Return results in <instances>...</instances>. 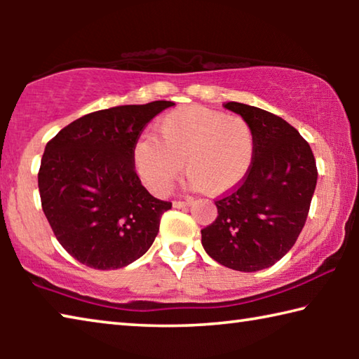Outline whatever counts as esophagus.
<instances>
[{
    "instance_id": "1",
    "label": "esophagus",
    "mask_w": 359,
    "mask_h": 359,
    "mask_svg": "<svg viewBox=\"0 0 359 359\" xmlns=\"http://www.w3.org/2000/svg\"><path fill=\"white\" fill-rule=\"evenodd\" d=\"M190 204H193V199H191V198H185L184 201H180V199H175V201L172 203L174 208H177V209L187 208V205H190Z\"/></svg>"
}]
</instances>
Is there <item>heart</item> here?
Returning a JSON list of instances; mask_svg holds the SVG:
<instances>
[{
  "label": "heart",
  "instance_id": "heart-1",
  "mask_svg": "<svg viewBox=\"0 0 359 359\" xmlns=\"http://www.w3.org/2000/svg\"><path fill=\"white\" fill-rule=\"evenodd\" d=\"M255 131L241 115L190 106L158 121V139L144 136L133 149V161L144 185L166 194L182 172L208 194H223L245 179L253 163Z\"/></svg>",
  "mask_w": 359,
  "mask_h": 359
}]
</instances>
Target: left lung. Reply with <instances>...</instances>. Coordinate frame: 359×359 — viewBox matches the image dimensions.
<instances>
[{
	"mask_svg": "<svg viewBox=\"0 0 359 359\" xmlns=\"http://www.w3.org/2000/svg\"><path fill=\"white\" fill-rule=\"evenodd\" d=\"M255 131L253 163L245 179L215 201V222L201 229L205 253L234 271L266 269L294 245L317 187L309 142L282 117L242 102L223 104Z\"/></svg>",
	"mask_w": 359,
	"mask_h": 359,
	"instance_id": "1",
	"label": "left lung"
}]
</instances>
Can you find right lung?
Segmentation results:
<instances>
[{"instance_id": "right-lung-1", "label": "right lung", "mask_w": 359, "mask_h": 359, "mask_svg": "<svg viewBox=\"0 0 359 359\" xmlns=\"http://www.w3.org/2000/svg\"><path fill=\"white\" fill-rule=\"evenodd\" d=\"M171 101L102 109L47 142L38 185L57 241L93 269H120L149 250L171 203L151 196L135 171L133 149Z\"/></svg>"}]
</instances>
